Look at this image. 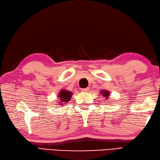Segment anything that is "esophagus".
<instances>
[{"mask_svg": "<svg viewBox=\"0 0 160 160\" xmlns=\"http://www.w3.org/2000/svg\"><path fill=\"white\" fill-rule=\"evenodd\" d=\"M89 88H82L81 89V92H88Z\"/></svg>", "mask_w": 160, "mask_h": 160, "instance_id": "obj_1", "label": "esophagus"}]
</instances>
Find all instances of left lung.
Listing matches in <instances>:
<instances>
[{"mask_svg":"<svg viewBox=\"0 0 160 160\" xmlns=\"http://www.w3.org/2000/svg\"><path fill=\"white\" fill-rule=\"evenodd\" d=\"M109 93H110L109 91H108V90H102L100 91V94L106 99H108V97H109Z\"/></svg>","mask_w":160,"mask_h":160,"instance_id":"obj_1","label":"left lung"}]
</instances>
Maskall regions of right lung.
<instances>
[{
	"instance_id": "right-lung-1",
	"label": "right lung",
	"mask_w": 160,
	"mask_h": 160,
	"mask_svg": "<svg viewBox=\"0 0 160 160\" xmlns=\"http://www.w3.org/2000/svg\"><path fill=\"white\" fill-rule=\"evenodd\" d=\"M72 95V92L69 91V90H64V89L61 90V91H60L58 95V97L59 98L58 101L60 102L59 104L62 106V105H64V104H67L68 102L70 100ZM59 104H56V105H59Z\"/></svg>"
}]
</instances>
